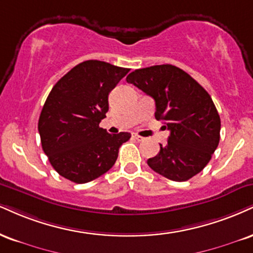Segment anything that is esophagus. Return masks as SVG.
Wrapping results in <instances>:
<instances>
[{
    "mask_svg": "<svg viewBox=\"0 0 253 253\" xmlns=\"http://www.w3.org/2000/svg\"><path fill=\"white\" fill-rule=\"evenodd\" d=\"M132 136H133V138H134V139L138 140V141H142V140H145V138H142V136L138 135V134H136V133H133Z\"/></svg>",
    "mask_w": 253,
    "mask_h": 253,
    "instance_id": "1",
    "label": "esophagus"
}]
</instances>
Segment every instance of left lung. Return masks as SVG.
I'll list each match as a JSON object with an SVG mask.
<instances>
[{
  "instance_id": "obj_1",
  "label": "left lung",
  "mask_w": 253,
  "mask_h": 253,
  "mask_svg": "<svg viewBox=\"0 0 253 253\" xmlns=\"http://www.w3.org/2000/svg\"><path fill=\"white\" fill-rule=\"evenodd\" d=\"M126 80L153 97L156 119L169 130L167 144L160 145L148 166L173 181H186L202 172L220 139V118L210 94L172 65L136 69Z\"/></svg>"
}]
</instances>
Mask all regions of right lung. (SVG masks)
<instances>
[{"mask_svg":"<svg viewBox=\"0 0 253 253\" xmlns=\"http://www.w3.org/2000/svg\"><path fill=\"white\" fill-rule=\"evenodd\" d=\"M128 68L97 60L79 63L51 88L39 119L42 150L54 169L77 184L99 178L118 159L130 134H109L99 124L108 95Z\"/></svg>","mask_w":253,"mask_h":253,"instance_id":"1","label":"right lung"}]
</instances>
